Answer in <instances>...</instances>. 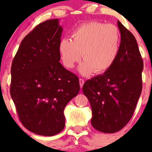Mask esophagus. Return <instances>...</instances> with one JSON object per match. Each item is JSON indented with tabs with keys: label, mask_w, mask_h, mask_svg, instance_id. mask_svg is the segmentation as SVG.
<instances>
[{
	"label": "esophagus",
	"mask_w": 152,
	"mask_h": 152,
	"mask_svg": "<svg viewBox=\"0 0 152 152\" xmlns=\"http://www.w3.org/2000/svg\"><path fill=\"white\" fill-rule=\"evenodd\" d=\"M79 83H80V87H81V88L82 86H83V83H84V80L82 79V78H80V79H79Z\"/></svg>",
	"instance_id": "esophagus-1"
}]
</instances>
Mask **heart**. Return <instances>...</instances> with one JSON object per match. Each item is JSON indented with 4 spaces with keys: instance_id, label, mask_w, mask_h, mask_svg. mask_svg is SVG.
Wrapping results in <instances>:
<instances>
[{
    "instance_id": "b5f03b06",
    "label": "heart",
    "mask_w": 152,
    "mask_h": 152,
    "mask_svg": "<svg viewBox=\"0 0 152 152\" xmlns=\"http://www.w3.org/2000/svg\"><path fill=\"white\" fill-rule=\"evenodd\" d=\"M121 34L113 24L89 22L82 24L71 33V39L62 38L58 52L63 64L68 69L84 60L78 67L83 75L108 71L116 61L120 50Z\"/></svg>"
}]
</instances>
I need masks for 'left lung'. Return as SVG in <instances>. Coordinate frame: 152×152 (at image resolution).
<instances>
[{
    "label": "left lung",
    "mask_w": 152,
    "mask_h": 152,
    "mask_svg": "<svg viewBox=\"0 0 152 152\" xmlns=\"http://www.w3.org/2000/svg\"><path fill=\"white\" fill-rule=\"evenodd\" d=\"M121 44L117 58L104 74L87 80L83 94L92 111L91 123L103 133H114L127 124L142 93L144 63L134 35L118 20Z\"/></svg>",
    "instance_id": "obj_1"
}]
</instances>
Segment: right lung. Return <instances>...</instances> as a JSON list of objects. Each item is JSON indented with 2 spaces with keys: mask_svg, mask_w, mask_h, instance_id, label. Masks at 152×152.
<instances>
[{
  "mask_svg": "<svg viewBox=\"0 0 152 152\" xmlns=\"http://www.w3.org/2000/svg\"><path fill=\"white\" fill-rule=\"evenodd\" d=\"M62 31L58 19L38 25L23 39L10 71V96L20 121L46 137L63 130L64 109L80 90L77 76L59 62Z\"/></svg>",
  "mask_w": 152,
  "mask_h": 152,
  "instance_id": "add662e5",
  "label": "right lung"
}]
</instances>
